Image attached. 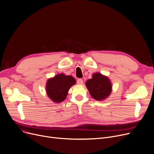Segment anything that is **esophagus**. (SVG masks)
Wrapping results in <instances>:
<instances>
[{
    "label": "esophagus",
    "mask_w": 154,
    "mask_h": 154,
    "mask_svg": "<svg viewBox=\"0 0 154 154\" xmlns=\"http://www.w3.org/2000/svg\"><path fill=\"white\" fill-rule=\"evenodd\" d=\"M77 83L79 85H81L83 84V80L82 79H79L77 80Z\"/></svg>",
    "instance_id": "esophagus-1"
}]
</instances>
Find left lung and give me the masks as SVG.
<instances>
[{
  "mask_svg": "<svg viewBox=\"0 0 154 154\" xmlns=\"http://www.w3.org/2000/svg\"><path fill=\"white\" fill-rule=\"evenodd\" d=\"M86 87L91 96L97 100L107 98L112 91V85L108 77L99 73H95L91 79L87 80Z\"/></svg>",
  "mask_w": 154,
  "mask_h": 154,
  "instance_id": "obj_1",
  "label": "left lung"
}]
</instances>
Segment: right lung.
Masks as SVG:
<instances>
[{"instance_id":"1","label":"right lung","mask_w":154,"mask_h":154,"mask_svg":"<svg viewBox=\"0 0 154 154\" xmlns=\"http://www.w3.org/2000/svg\"><path fill=\"white\" fill-rule=\"evenodd\" d=\"M75 84V80L70 75L60 74L48 80L46 91L48 96L55 102H62L66 98L70 87Z\"/></svg>"}]
</instances>
